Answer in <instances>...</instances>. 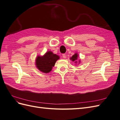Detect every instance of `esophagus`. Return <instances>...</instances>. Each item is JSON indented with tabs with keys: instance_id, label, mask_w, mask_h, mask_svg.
Listing matches in <instances>:
<instances>
[{
	"instance_id": "esophagus-1",
	"label": "esophagus",
	"mask_w": 120,
	"mask_h": 120,
	"mask_svg": "<svg viewBox=\"0 0 120 120\" xmlns=\"http://www.w3.org/2000/svg\"><path fill=\"white\" fill-rule=\"evenodd\" d=\"M63 58H64V59H65V58L66 57V54H65V53H63Z\"/></svg>"
}]
</instances>
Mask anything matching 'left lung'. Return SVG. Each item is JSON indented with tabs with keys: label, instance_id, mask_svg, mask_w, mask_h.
<instances>
[{
	"label": "left lung",
	"instance_id": "1",
	"mask_svg": "<svg viewBox=\"0 0 120 120\" xmlns=\"http://www.w3.org/2000/svg\"><path fill=\"white\" fill-rule=\"evenodd\" d=\"M77 59H78V54H77V53H75L74 55L72 56V57H71V60L72 61H75V60H77ZM76 62H77V61H75V63Z\"/></svg>",
	"mask_w": 120,
	"mask_h": 120
}]
</instances>
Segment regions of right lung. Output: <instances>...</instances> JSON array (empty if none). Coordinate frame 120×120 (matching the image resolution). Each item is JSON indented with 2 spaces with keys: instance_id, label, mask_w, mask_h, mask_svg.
<instances>
[{
  "instance_id": "1",
  "label": "right lung",
  "mask_w": 120,
  "mask_h": 120,
  "mask_svg": "<svg viewBox=\"0 0 120 120\" xmlns=\"http://www.w3.org/2000/svg\"><path fill=\"white\" fill-rule=\"evenodd\" d=\"M60 57L52 52H47L43 56H38L36 60V65L39 70L48 73L52 70L55 63Z\"/></svg>"
}]
</instances>
